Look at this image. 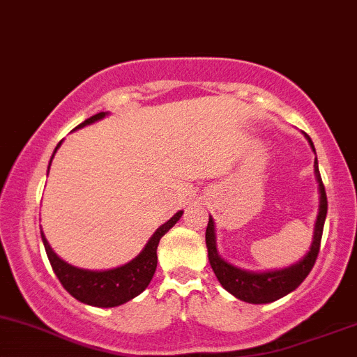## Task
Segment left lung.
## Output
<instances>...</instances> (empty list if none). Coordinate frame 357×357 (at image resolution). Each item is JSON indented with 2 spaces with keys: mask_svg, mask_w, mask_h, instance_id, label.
<instances>
[{
  "mask_svg": "<svg viewBox=\"0 0 357 357\" xmlns=\"http://www.w3.org/2000/svg\"><path fill=\"white\" fill-rule=\"evenodd\" d=\"M308 137V136H306ZM310 144L313 146L312 139L308 137ZM315 175L318 180V187H320V211H318V218L315 223V235H313V243L310 248L308 255L301 260V262L294 264V266L286 267L281 271H271V272H247L233 267L231 264L225 262L216 250V236H214V221L209 218L208 228H206V245H208V257L211 267H213L214 274H216L218 281L226 291L236 296L241 301L255 303V305H262V303H271L279 300V298L286 296L287 293L296 289L310 274L317 262L318 252H320V241L321 233H324L325 218H327V194H325L324 182H321L320 172H318V163L315 162Z\"/></svg>",
  "mask_w": 357,
  "mask_h": 357,
  "instance_id": "1",
  "label": "left lung"
}]
</instances>
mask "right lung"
<instances>
[{"mask_svg": "<svg viewBox=\"0 0 357 357\" xmlns=\"http://www.w3.org/2000/svg\"><path fill=\"white\" fill-rule=\"evenodd\" d=\"M102 117H105V112L95 114V116L86 119L85 122H82L78 128L91 124V122L98 121ZM59 146L61 143L56 146L54 155ZM54 155H52V158H54ZM49 167H51V163H49ZM180 216H182V211H178L174 218H170L167 223L160 226L155 231V235L149 238L144 250L136 259L126 264V266L110 271L98 272L73 267L70 264L64 262V260H61L52 252L51 245L45 240L44 233H42V241H44V247L45 252H47L52 271H54V274L57 275V279H59L64 289L73 298H76V300L82 303H86V305L98 306V308H112V306H119L122 303L132 300V298H136L137 294H141L146 289L149 281L153 279V274L156 271V264H158L156 248H158L160 238H162L172 226L177 223Z\"/></svg>", "mask_w": 357, "mask_h": 357, "instance_id": "1", "label": "right lung"}]
</instances>
